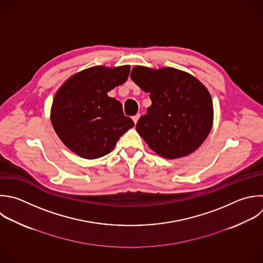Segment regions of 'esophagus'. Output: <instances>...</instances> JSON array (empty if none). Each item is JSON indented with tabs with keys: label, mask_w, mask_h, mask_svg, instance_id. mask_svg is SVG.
Masks as SVG:
<instances>
[{
	"label": "esophagus",
	"mask_w": 263,
	"mask_h": 263,
	"mask_svg": "<svg viewBox=\"0 0 263 263\" xmlns=\"http://www.w3.org/2000/svg\"><path fill=\"white\" fill-rule=\"evenodd\" d=\"M140 116H141L140 114H136L135 116H133V120H134V122H135V123H137V122H138V120H139Z\"/></svg>",
	"instance_id": "34e87169"
}]
</instances>
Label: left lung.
I'll return each mask as SVG.
<instances>
[{
    "label": "left lung",
    "instance_id": "1",
    "mask_svg": "<svg viewBox=\"0 0 263 263\" xmlns=\"http://www.w3.org/2000/svg\"><path fill=\"white\" fill-rule=\"evenodd\" d=\"M130 78L150 93L152 101L136 125L149 148L167 159L194 152L213 126V101L208 88L191 74L170 67L137 66Z\"/></svg>",
    "mask_w": 263,
    "mask_h": 263
}]
</instances>
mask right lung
<instances>
[{"mask_svg": "<svg viewBox=\"0 0 263 263\" xmlns=\"http://www.w3.org/2000/svg\"><path fill=\"white\" fill-rule=\"evenodd\" d=\"M129 66H96L82 70L57 91L51 124L61 141L75 154L96 159L110 153L119 138L135 123L124 116L122 105L108 92L124 83Z\"/></svg>", "mask_w": 263, "mask_h": 263, "instance_id": "obj_1", "label": "right lung"}]
</instances>
